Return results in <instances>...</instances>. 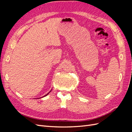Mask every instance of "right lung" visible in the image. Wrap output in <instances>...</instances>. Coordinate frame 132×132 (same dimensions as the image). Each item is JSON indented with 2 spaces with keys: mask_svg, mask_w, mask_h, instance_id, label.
I'll list each match as a JSON object with an SVG mask.
<instances>
[{
  "mask_svg": "<svg viewBox=\"0 0 132 132\" xmlns=\"http://www.w3.org/2000/svg\"><path fill=\"white\" fill-rule=\"evenodd\" d=\"M50 92H51V91H50ZM49 93H48V94H46V95H45V96H43V97H45V96H47V95H48V94H49Z\"/></svg>",
  "mask_w": 132,
  "mask_h": 132,
  "instance_id": "1",
  "label": "right lung"
}]
</instances>
